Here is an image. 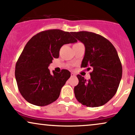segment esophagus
Segmentation results:
<instances>
[{"label":"esophagus","instance_id":"34e87169","mask_svg":"<svg viewBox=\"0 0 135 135\" xmlns=\"http://www.w3.org/2000/svg\"><path fill=\"white\" fill-rule=\"evenodd\" d=\"M71 77H75V74H74V73H71Z\"/></svg>","mask_w":135,"mask_h":135}]
</instances>
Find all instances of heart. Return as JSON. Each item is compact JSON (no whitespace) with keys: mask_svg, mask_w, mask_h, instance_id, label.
Segmentation results:
<instances>
[{"mask_svg":"<svg viewBox=\"0 0 135 135\" xmlns=\"http://www.w3.org/2000/svg\"><path fill=\"white\" fill-rule=\"evenodd\" d=\"M77 44H78V43H77Z\"/></svg>","mask_w":135,"mask_h":135,"instance_id":"1","label":"heart"}]
</instances>
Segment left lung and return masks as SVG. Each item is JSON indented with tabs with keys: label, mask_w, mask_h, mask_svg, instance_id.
I'll return each mask as SVG.
<instances>
[{
	"label": "left lung",
	"mask_w": 135,
	"mask_h": 135,
	"mask_svg": "<svg viewBox=\"0 0 135 135\" xmlns=\"http://www.w3.org/2000/svg\"><path fill=\"white\" fill-rule=\"evenodd\" d=\"M71 34L85 46L81 67L91 70L87 80L77 75L79 84L74 94L79 103L89 107L105 105L115 95L121 80L122 68L115 48L98 34L81 31Z\"/></svg>",
	"instance_id": "8db88e82"
}]
</instances>
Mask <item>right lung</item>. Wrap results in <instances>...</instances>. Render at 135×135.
<instances>
[{
	"label": "right lung",
	"instance_id": "1",
	"mask_svg": "<svg viewBox=\"0 0 135 135\" xmlns=\"http://www.w3.org/2000/svg\"><path fill=\"white\" fill-rule=\"evenodd\" d=\"M69 32L52 29L39 32L29 40L16 64L15 77L18 89L28 102L46 106L60 96L61 88L70 77L62 70L51 74L48 69L53 58H58L64 44L76 42Z\"/></svg>",
	"mask_w": 135,
	"mask_h": 135
}]
</instances>
